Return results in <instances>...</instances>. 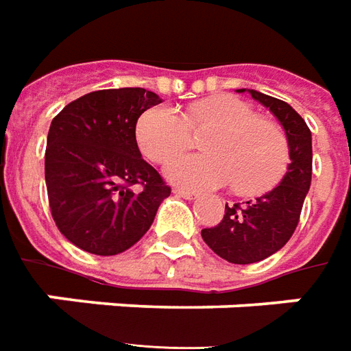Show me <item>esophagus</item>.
Here are the masks:
<instances>
[{
    "mask_svg": "<svg viewBox=\"0 0 351 351\" xmlns=\"http://www.w3.org/2000/svg\"><path fill=\"white\" fill-rule=\"evenodd\" d=\"M173 192H175V195H178V197H184V199H197V193H195V192H190V190H182V188H175Z\"/></svg>",
    "mask_w": 351,
    "mask_h": 351,
    "instance_id": "esophagus-1",
    "label": "esophagus"
}]
</instances>
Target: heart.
<instances>
[{"instance_id": "b5f03b06", "label": "heart", "mask_w": 351, "mask_h": 351, "mask_svg": "<svg viewBox=\"0 0 351 351\" xmlns=\"http://www.w3.org/2000/svg\"><path fill=\"white\" fill-rule=\"evenodd\" d=\"M190 129H210L201 138L205 154H176L165 163L171 182L207 190L234 182L245 195L266 192L287 167L289 150L278 125L232 95L197 100L184 112L159 104L136 121V142L150 161H165L190 142Z\"/></svg>"}]
</instances>
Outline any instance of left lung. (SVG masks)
Returning <instances> with one entry per match:
<instances>
[{"instance_id":"left-lung-1","label":"left lung","mask_w":351,"mask_h":351,"mask_svg":"<svg viewBox=\"0 0 351 351\" xmlns=\"http://www.w3.org/2000/svg\"><path fill=\"white\" fill-rule=\"evenodd\" d=\"M249 93L283 125L291 163L276 188L243 203H226L224 218L217 226L201 230L203 241L232 264L264 261L291 239L312 182V133L306 121L283 100L254 89Z\"/></svg>"}]
</instances>
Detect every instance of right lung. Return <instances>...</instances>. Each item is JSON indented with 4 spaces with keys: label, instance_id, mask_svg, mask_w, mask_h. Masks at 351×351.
<instances>
[{
    "label": "right lung",
    "instance_id": "right-lung-1",
    "mask_svg": "<svg viewBox=\"0 0 351 351\" xmlns=\"http://www.w3.org/2000/svg\"><path fill=\"white\" fill-rule=\"evenodd\" d=\"M142 87L93 90L51 121L45 150L49 207L66 239L112 256L150 230L171 188L136 144V121L159 104ZM141 185V191H133Z\"/></svg>",
    "mask_w": 351,
    "mask_h": 351
}]
</instances>
